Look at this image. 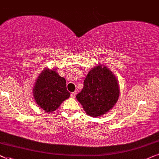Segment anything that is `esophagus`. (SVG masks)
Listing matches in <instances>:
<instances>
[{"instance_id": "obj_1", "label": "esophagus", "mask_w": 159, "mask_h": 159, "mask_svg": "<svg viewBox=\"0 0 159 159\" xmlns=\"http://www.w3.org/2000/svg\"><path fill=\"white\" fill-rule=\"evenodd\" d=\"M75 95H76V92H72V93H71V94H70V97H72V98H75Z\"/></svg>"}]
</instances>
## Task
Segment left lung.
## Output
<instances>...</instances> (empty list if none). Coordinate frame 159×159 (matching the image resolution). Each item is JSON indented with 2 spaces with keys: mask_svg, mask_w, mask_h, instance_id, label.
Listing matches in <instances>:
<instances>
[{
  "mask_svg": "<svg viewBox=\"0 0 159 159\" xmlns=\"http://www.w3.org/2000/svg\"><path fill=\"white\" fill-rule=\"evenodd\" d=\"M119 94V85L114 74L106 66L99 65L89 72L83 89L76 98L87 115L97 117L113 108Z\"/></svg>",
  "mask_w": 159,
  "mask_h": 159,
  "instance_id": "1",
  "label": "left lung"
}]
</instances>
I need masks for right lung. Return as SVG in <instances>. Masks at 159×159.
I'll return each mask as SVG.
<instances>
[{"mask_svg":"<svg viewBox=\"0 0 159 159\" xmlns=\"http://www.w3.org/2000/svg\"><path fill=\"white\" fill-rule=\"evenodd\" d=\"M33 96L40 107L47 113L56 111L70 97L66 81L55 69H44L38 77L33 88Z\"/></svg>","mask_w":159,"mask_h":159,"instance_id":"right-lung-1","label":"right lung"}]
</instances>
